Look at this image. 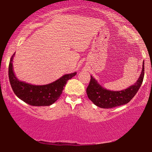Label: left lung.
<instances>
[{"instance_id":"1","label":"left lung","mask_w":152,"mask_h":152,"mask_svg":"<svg viewBox=\"0 0 152 152\" xmlns=\"http://www.w3.org/2000/svg\"><path fill=\"white\" fill-rule=\"evenodd\" d=\"M144 74L145 62H143L141 74L135 83L119 91H113L103 88L95 78L90 76V83L86 89L88 98L93 102L94 104L102 109L113 108L126 104L129 102L137 93L142 83Z\"/></svg>"}]
</instances>
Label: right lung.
<instances>
[{
	"instance_id": "right-lung-1",
	"label": "right lung",
	"mask_w": 152,
	"mask_h": 152,
	"mask_svg": "<svg viewBox=\"0 0 152 152\" xmlns=\"http://www.w3.org/2000/svg\"><path fill=\"white\" fill-rule=\"evenodd\" d=\"M9 64L8 74L11 87L17 97L31 106H50L59 98L69 80L76 75V72L64 74L53 83L45 85H32L19 80L13 69V57Z\"/></svg>"
}]
</instances>
